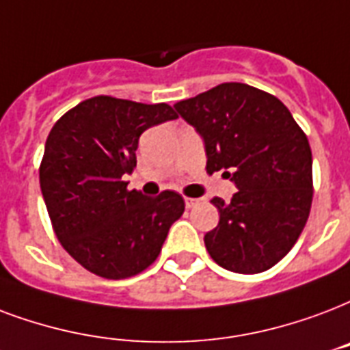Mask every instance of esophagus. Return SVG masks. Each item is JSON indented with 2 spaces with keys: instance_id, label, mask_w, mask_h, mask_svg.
<instances>
[{
  "instance_id": "esophagus-1",
  "label": "esophagus",
  "mask_w": 350,
  "mask_h": 350,
  "mask_svg": "<svg viewBox=\"0 0 350 350\" xmlns=\"http://www.w3.org/2000/svg\"><path fill=\"white\" fill-rule=\"evenodd\" d=\"M194 205H198V200H196V198H185V207H187V209H193Z\"/></svg>"
}]
</instances>
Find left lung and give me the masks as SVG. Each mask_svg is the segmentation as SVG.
I'll return each mask as SVG.
<instances>
[{"label": "left lung", "instance_id": "1", "mask_svg": "<svg viewBox=\"0 0 350 350\" xmlns=\"http://www.w3.org/2000/svg\"><path fill=\"white\" fill-rule=\"evenodd\" d=\"M204 139L207 172L224 170L239 189L213 198L218 226L205 233L211 258L234 273H260L293 247L312 205V152L277 97L224 82L174 104Z\"/></svg>", "mask_w": 350, "mask_h": 350}]
</instances>
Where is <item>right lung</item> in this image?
<instances>
[{
	"label": "right lung",
	"mask_w": 350,
	"mask_h": 350,
	"mask_svg": "<svg viewBox=\"0 0 350 350\" xmlns=\"http://www.w3.org/2000/svg\"><path fill=\"white\" fill-rule=\"evenodd\" d=\"M178 116L169 104L88 98L51 128L40 187L64 250L88 271L126 279L157 258L185 202L174 191H128L141 133Z\"/></svg>",
	"instance_id": "1"
}]
</instances>
